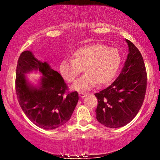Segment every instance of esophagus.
Returning a JSON list of instances; mask_svg holds the SVG:
<instances>
[{
    "mask_svg": "<svg viewBox=\"0 0 160 160\" xmlns=\"http://www.w3.org/2000/svg\"><path fill=\"white\" fill-rule=\"evenodd\" d=\"M86 95H87V94H86V93H84V92H79V95H80V98H84V97H85Z\"/></svg>",
    "mask_w": 160,
    "mask_h": 160,
    "instance_id": "1",
    "label": "esophagus"
}]
</instances>
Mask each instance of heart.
Masks as SVG:
<instances>
[{"label": "heart", "mask_w": 160, "mask_h": 160, "mask_svg": "<svg viewBox=\"0 0 160 160\" xmlns=\"http://www.w3.org/2000/svg\"><path fill=\"white\" fill-rule=\"evenodd\" d=\"M71 60H63L59 65V73L68 82H74L82 71H85L71 86L77 91L92 89L97 82L104 85L111 82L121 65L120 51L114 47L93 43L79 47L71 52Z\"/></svg>", "instance_id": "heart-1"}]
</instances>
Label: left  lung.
Returning a JSON list of instances; mask_svg holds the SVG:
<instances>
[{
  "mask_svg": "<svg viewBox=\"0 0 160 160\" xmlns=\"http://www.w3.org/2000/svg\"><path fill=\"white\" fill-rule=\"evenodd\" d=\"M128 54L122 71L111 85L95 93L97 120L108 128L126 126L133 120L144 102L147 72L140 51L126 40Z\"/></svg>",
  "mask_w": 160,
  "mask_h": 160,
  "instance_id": "obj_1",
  "label": "left lung"
}]
</instances>
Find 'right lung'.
<instances>
[{
    "label": "right lung",
    "instance_id": "obj_1",
    "mask_svg": "<svg viewBox=\"0 0 160 160\" xmlns=\"http://www.w3.org/2000/svg\"><path fill=\"white\" fill-rule=\"evenodd\" d=\"M32 70L43 75L38 87L26 80L24 74ZM67 91L62 77L48 63L37 59L31 51L21 53L16 66V92L20 107L33 123L47 130L65 125L79 100L78 92Z\"/></svg>",
    "mask_w": 160,
    "mask_h": 160
}]
</instances>
